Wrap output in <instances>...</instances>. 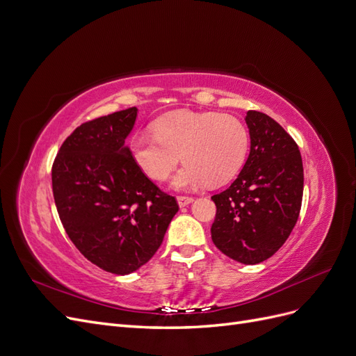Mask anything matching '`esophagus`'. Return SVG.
<instances>
[{"mask_svg": "<svg viewBox=\"0 0 356 356\" xmlns=\"http://www.w3.org/2000/svg\"><path fill=\"white\" fill-rule=\"evenodd\" d=\"M177 200H178V204H179V207L181 208H184V207H187V204H190L193 200H195V199H193V197H188V196H178L177 197Z\"/></svg>", "mask_w": 356, "mask_h": 356, "instance_id": "1", "label": "esophagus"}]
</instances>
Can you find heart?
I'll return each mask as SVG.
<instances>
[{"instance_id":"b5f03b06","label":"heart","mask_w":356,"mask_h":356,"mask_svg":"<svg viewBox=\"0 0 356 356\" xmlns=\"http://www.w3.org/2000/svg\"><path fill=\"white\" fill-rule=\"evenodd\" d=\"M153 134L134 135L129 152L135 165L153 181L169 178L177 190H195L204 184L222 186L239 174L250 149V134L232 114L170 111L153 122Z\"/></svg>"}]
</instances>
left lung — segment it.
Masks as SVG:
<instances>
[{"label": "left lung", "mask_w": 356, "mask_h": 356, "mask_svg": "<svg viewBox=\"0 0 356 356\" xmlns=\"http://www.w3.org/2000/svg\"><path fill=\"white\" fill-rule=\"evenodd\" d=\"M251 152L232 186L211 199L217 213L212 242L233 260L258 264L270 258L293 232L303 199V161L285 129L250 110Z\"/></svg>", "instance_id": "left-lung-1"}]
</instances>
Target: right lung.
I'll list each match as a JSON object with an SVG mask.
<instances>
[{"mask_svg":"<svg viewBox=\"0 0 356 356\" xmlns=\"http://www.w3.org/2000/svg\"><path fill=\"white\" fill-rule=\"evenodd\" d=\"M136 114L132 106L83 123L63 141L51 168L53 197L68 238L90 263L114 275L152 260L179 209L124 145Z\"/></svg>","mask_w":356,"mask_h":356,"instance_id":"obj_1","label":"right lung"}]
</instances>
